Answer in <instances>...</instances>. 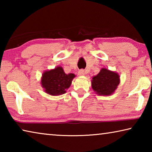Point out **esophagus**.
Masks as SVG:
<instances>
[{
	"mask_svg": "<svg viewBox=\"0 0 152 152\" xmlns=\"http://www.w3.org/2000/svg\"><path fill=\"white\" fill-rule=\"evenodd\" d=\"M85 74V70H83V69H82V70H80L78 71V74L80 76H82V75H84V74Z\"/></svg>",
	"mask_w": 152,
	"mask_h": 152,
	"instance_id": "34e87169",
	"label": "esophagus"
}]
</instances>
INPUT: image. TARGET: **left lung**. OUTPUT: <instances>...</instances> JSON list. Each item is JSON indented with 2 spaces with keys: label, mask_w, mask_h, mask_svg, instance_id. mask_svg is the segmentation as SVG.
Wrapping results in <instances>:
<instances>
[{
  "label": "left lung",
  "mask_w": 152,
  "mask_h": 152,
  "mask_svg": "<svg viewBox=\"0 0 152 152\" xmlns=\"http://www.w3.org/2000/svg\"><path fill=\"white\" fill-rule=\"evenodd\" d=\"M118 74L102 68L96 76L92 78V88L99 95L113 94L119 84Z\"/></svg>",
  "instance_id": "obj_1"
}]
</instances>
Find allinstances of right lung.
I'll list each match as a JSON object with an SVG mask.
<instances>
[{
	"instance_id": "right-lung-1",
	"label": "right lung",
	"mask_w": 152,
	"mask_h": 152,
	"mask_svg": "<svg viewBox=\"0 0 152 152\" xmlns=\"http://www.w3.org/2000/svg\"><path fill=\"white\" fill-rule=\"evenodd\" d=\"M74 77V74H66L61 67H57L43 74L42 85L49 94L53 96L63 94L70 86Z\"/></svg>"
}]
</instances>
